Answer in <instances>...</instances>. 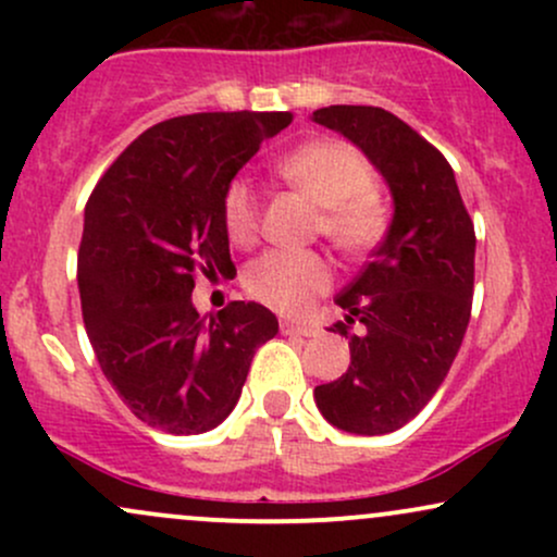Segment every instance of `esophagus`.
<instances>
[{"mask_svg":"<svg viewBox=\"0 0 557 557\" xmlns=\"http://www.w3.org/2000/svg\"><path fill=\"white\" fill-rule=\"evenodd\" d=\"M280 332L283 335H304V337H314L317 335V327H311V324H300V322H293V319H283L280 322Z\"/></svg>","mask_w":557,"mask_h":557,"instance_id":"esophagus-1","label":"esophagus"}]
</instances>
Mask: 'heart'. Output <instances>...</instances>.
I'll use <instances>...</instances> for the list:
<instances>
[{
  "label": "heart",
  "instance_id": "obj_1",
  "mask_svg": "<svg viewBox=\"0 0 557 557\" xmlns=\"http://www.w3.org/2000/svg\"><path fill=\"white\" fill-rule=\"evenodd\" d=\"M277 175L317 207L314 233L343 257H363L385 233V209L374 188V170L356 146L317 138L277 162ZM222 227L230 243L248 246L259 233V201L246 181L222 194ZM243 287L280 314H306L332 287L327 259L317 251H267L243 272Z\"/></svg>",
  "mask_w": 557,
  "mask_h": 557
}]
</instances>
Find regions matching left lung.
<instances>
[{"label": "left lung", "instance_id": "obj_1", "mask_svg": "<svg viewBox=\"0 0 557 557\" xmlns=\"http://www.w3.org/2000/svg\"><path fill=\"white\" fill-rule=\"evenodd\" d=\"M314 123L343 133L382 172L395 214L335 304L350 337V367L314 389L332 426L387 434L408 424L450 372L474 296V222L447 159L411 125L380 107H322ZM359 321L354 336L349 324Z\"/></svg>", "mask_w": 557, "mask_h": 557}]
</instances>
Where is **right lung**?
Returning <instances> with one entry per match:
<instances>
[{"mask_svg":"<svg viewBox=\"0 0 557 557\" xmlns=\"http://www.w3.org/2000/svg\"><path fill=\"white\" fill-rule=\"evenodd\" d=\"M290 112H201L144 131L86 203L78 251L83 322L96 361L144 424L198 434L227 419L277 317L230 300L198 317V274H227L222 194Z\"/></svg>","mask_w":557,"mask_h":557,"instance_id":"obj_1","label":"right lung"}]
</instances>
